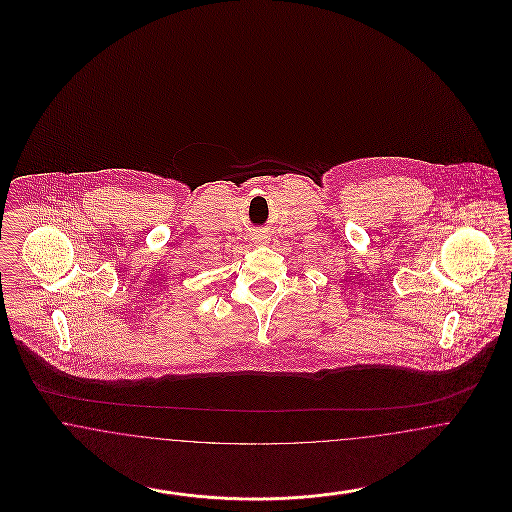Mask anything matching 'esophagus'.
Listing matches in <instances>:
<instances>
[{"instance_id":"esophagus-1","label":"esophagus","mask_w":512,"mask_h":512,"mask_svg":"<svg viewBox=\"0 0 512 512\" xmlns=\"http://www.w3.org/2000/svg\"><path fill=\"white\" fill-rule=\"evenodd\" d=\"M253 240H255V244H265V242H267V236H265V234H255Z\"/></svg>"}]
</instances>
